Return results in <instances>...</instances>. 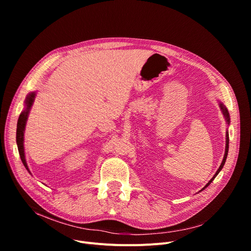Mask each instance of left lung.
Returning <instances> with one entry per match:
<instances>
[{
	"mask_svg": "<svg viewBox=\"0 0 251 251\" xmlns=\"http://www.w3.org/2000/svg\"><path fill=\"white\" fill-rule=\"evenodd\" d=\"M220 107H221V110H222V112H223V115L225 116V119H226V121H227V123L229 124L230 123V116H229V112H228V110H227V108L225 107V105H224L222 102H220ZM228 151H229V134H228V131H227V135H226V151H225V155H224V159H223V162H222V164H221V166H220V168L218 169V171L216 172V174L214 175V177L210 179L209 181H208V183L206 184V185L201 189V190H203L205 187H207L210 183L213 182V180L217 177V175L220 173V171L222 170V168L224 167V165H225V162H226V160H227V155H228Z\"/></svg>",
	"mask_w": 251,
	"mask_h": 251,
	"instance_id": "1",
	"label": "left lung"
}]
</instances>
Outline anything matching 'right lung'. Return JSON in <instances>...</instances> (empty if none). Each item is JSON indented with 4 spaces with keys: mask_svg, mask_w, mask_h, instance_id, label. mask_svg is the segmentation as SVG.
<instances>
[{
    "mask_svg": "<svg viewBox=\"0 0 251 251\" xmlns=\"http://www.w3.org/2000/svg\"><path fill=\"white\" fill-rule=\"evenodd\" d=\"M35 98V92H31L26 98L25 100V109L22 111V113L19 116L18 122H17V130H16V142H17V147H18V151H19V154L21 157V161L24 165V167L26 168V170L29 172V169L27 167V164H26V160H25V154H24V146H23V141H24V129H25V125H26V121H27L28 118V114L30 111L31 105L33 103ZM30 173V172H29Z\"/></svg>",
    "mask_w": 251,
    "mask_h": 251,
    "instance_id": "obj_1",
    "label": "right lung"
}]
</instances>
